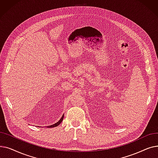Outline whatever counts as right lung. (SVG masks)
<instances>
[{
  "label": "right lung",
  "instance_id": "obj_1",
  "mask_svg": "<svg viewBox=\"0 0 158 158\" xmlns=\"http://www.w3.org/2000/svg\"><path fill=\"white\" fill-rule=\"evenodd\" d=\"M63 118H64V114L62 116V117L61 118V119H60L59 121H58L57 122H56V123L53 124V125H51V126H47V127H48V128H50V127H57V126H59L60 124L61 123V122L63 121Z\"/></svg>",
  "mask_w": 158,
  "mask_h": 158
}]
</instances>
